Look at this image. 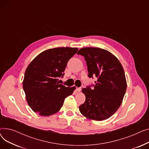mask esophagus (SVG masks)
I'll return each mask as SVG.
<instances>
[{
    "label": "esophagus",
    "instance_id": "obj_1",
    "mask_svg": "<svg viewBox=\"0 0 149 149\" xmlns=\"http://www.w3.org/2000/svg\"><path fill=\"white\" fill-rule=\"evenodd\" d=\"M76 91L77 92H80L81 91V88H76Z\"/></svg>",
    "mask_w": 149,
    "mask_h": 149
}]
</instances>
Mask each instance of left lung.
Here are the masks:
<instances>
[{
	"label": "left lung",
	"instance_id": "obj_1",
	"mask_svg": "<svg viewBox=\"0 0 149 149\" xmlns=\"http://www.w3.org/2000/svg\"><path fill=\"white\" fill-rule=\"evenodd\" d=\"M84 57L88 77H96L92 86L83 88L85 102L79 106L81 113L88 119L102 121L109 118L122 103L127 88L123 68L110 52L99 48H83L77 52Z\"/></svg>",
	"mask_w": 149,
	"mask_h": 149
}]
</instances>
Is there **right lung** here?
<instances>
[{"label": "right lung", "mask_w": 149, "mask_h": 149, "mask_svg": "<svg viewBox=\"0 0 149 149\" xmlns=\"http://www.w3.org/2000/svg\"><path fill=\"white\" fill-rule=\"evenodd\" d=\"M78 48L59 47L47 49L31 61L27 67L23 81V88L27 103L32 110L41 116L57 113L65 99L72 95L75 87L59 84L63 77L69 60Z\"/></svg>", "instance_id": "obj_1"}]
</instances>
